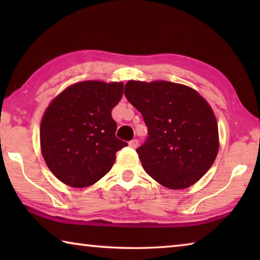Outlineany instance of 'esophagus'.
<instances>
[{
    "instance_id": "esophagus-1",
    "label": "esophagus",
    "mask_w": 260,
    "mask_h": 260,
    "mask_svg": "<svg viewBox=\"0 0 260 260\" xmlns=\"http://www.w3.org/2000/svg\"><path fill=\"white\" fill-rule=\"evenodd\" d=\"M138 146H139V141L138 140H132L131 142H129V147L131 148L135 149V148H138Z\"/></svg>"
}]
</instances>
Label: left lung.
Here are the masks:
<instances>
[{"mask_svg":"<svg viewBox=\"0 0 260 260\" xmlns=\"http://www.w3.org/2000/svg\"><path fill=\"white\" fill-rule=\"evenodd\" d=\"M125 96L149 131L136 150L144 171L174 190L199 181L219 151L218 124L208 101L190 87L165 80H129Z\"/></svg>","mask_w":260,"mask_h":260,"instance_id":"1","label":"left lung"}]
</instances>
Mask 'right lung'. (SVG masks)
<instances>
[{"mask_svg": "<svg viewBox=\"0 0 260 260\" xmlns=\"http://www.w3.org/2000/svg\"><path fill=\"white\" fill-rule=\"evenodd\" d=\"M124 93L122 82L73 83L51 101L40 125L41 152L55 177L74 188L98 182L127 146L116 138L111 111Z\"/></svg>", "mask_w": 260, "mask_h": 260, "instance_id": "1", "label": "right lung"}]
</instances>
